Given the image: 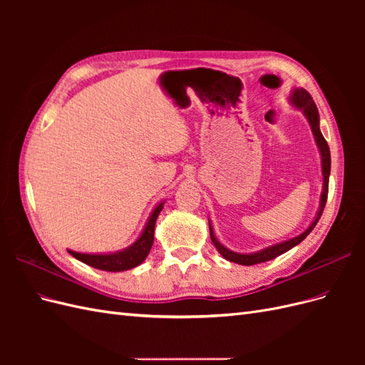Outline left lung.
I'll return each instance as SVG.
<instances>
[{"mask_svg":"<svg viewBox=\"0 0 365 365\" xmlns=\"http://www.w3.org/2000/svg\"><path fill=\"white\" fill-rule=\"evenodd\" d=\"M288 101H289V105L292 108L298 109V111H302L303 115L306 117L309 126H311L312 135L315 138L317 148L319 150V157H322V175H323L322 176V182H323V189H322V195H319V205H318V210H317V213H315V217H314L312 222L309 224V227L303 231V233H300L298 236L291 237L288 240L279 242V244L269 245L267 248L259 250V251H254V252H236V251H231L227 247H224L217 240V237L215 235L213 225H212V222H210V219H208L210 237H212L213 245L216 247V250L219 251L220 256H222L228 262H235V263L245 264V267H250V264H257V263H263V262H268V260H272L275 257H279L280 254L289 251L291 248H294L295 245L300 244V242H303L307 237V235L314 230V227L317 225L318 219L322 217V213H323L326 201H327L329 176H330V150H329V145H327V141L324 140L322 130H319V114H318L317 105L312 101L311 94H309L304 90V88L297 86V88H292V91L289 93Z\"/></svg>","mask_w":365,"mask_h":365,"instance_id":"obj_1","label":"left lung"}]
</instances>
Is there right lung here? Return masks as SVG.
<instances>
[{"instance_id": "1", "label": "right lung", "mask_w": 365, "mask_h": 365, "mask_svg": "<svg viewBox=\"0 0 365 365\" xmlns=\"http://www.w3.org/2000/svg\"><path fill=\"white\" fill-rule=\"evenodd\" d=\"M165 201H160L150 212L145 227H143L140 236L135 239L134 244L129 247L118 250L114 252H79L67 250L73 257L81 260L93 268L109 271V272H120L128 271L138 267L146 260L148 254L153 244V233H155V222L157 217L161 213Z\"/></svg>"}]
</instances>
